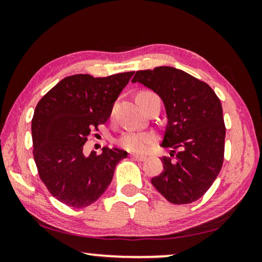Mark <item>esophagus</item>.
I'll return each mask as SVG.
<instances>
[{"label":"esophagus","mask_w":262,"mask_h":262,"mask_svg":"<svg viewBox=\"0 0 262 262\" xmlns=\"http://www.w3.org/2000/svg\"><path fill=\"white\" fill-rule=\"evenodd\" d=\"M130 156H131L134 160L139 161V162H143V161L146 160V157H145V156H142V155H135V154H131Z\"/></svg>","instance_id":"34e87169"}]
</instances>
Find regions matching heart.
<instances>
[{
    "label": "heart",
    "instance_id": "heart-1",
    "mask_svg": "<svg viewBox=\"0 0 262 262\" xmlns=\"http://www.w3.org/2000/svg\"><path fill=\"white\" fill-rule=\"evenodd\" d=\"M154 98H159L155 93L150 91H143L137 95L138 102L141 103L143 108H145L146 103ZM155 142V136L150 132H135V131H128L125 132L124 135L120 136V138L118 139V144L121 148L127 150L131 152H144L149 149V146Z\"/></svg>",
    "mask_w": 262,
    "mask_h": 262
}]
</instances>
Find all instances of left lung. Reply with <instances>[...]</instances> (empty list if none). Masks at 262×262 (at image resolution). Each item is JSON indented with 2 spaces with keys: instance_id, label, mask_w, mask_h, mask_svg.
Here are the masks:
<instances>
[{
  "instance_id": "obj_1",
  "label": "left lung",
  "mask_w": 262,
  "mask_h": 262,
  "mask_svg": "<svg viewBox=\"0 0 262 262\" xmlns=\"http://www.w3.org/2000/svg\"><path fill=\"white\" fill-rule=\"evenodd\" d=\"M132 82L159 94L167 112L161 145L171 149L170 157L161 159L163 170L151 184L171 204L195 202L212 186L223 166L225 125L221 100L205 82L171 67L139 70Z\"/></svg>"
}]
</instances>
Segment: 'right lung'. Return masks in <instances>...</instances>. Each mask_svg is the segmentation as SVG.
I'll use <instances>...</instances> for the list:
<instances>
[{
    "label": "right lung",
    "instance_id": "1",
    "mask_svg": "<svg viewBox=\"0 0 262 262\" xmlns=\"http://www.w3.org/2000/svg\"><path fill=\"white\" fill-rule=\"evenodd\" d=\"M134 71L93 77L77 74L59 81L40 99L32 119L33 157L46 188L60 203L85 207L103 194L127 152L102 148L83 155L91 130L105 124Z\"/></svg>",
    "mask_w": 262,
    "mask_h": 262
}]
</instances>
